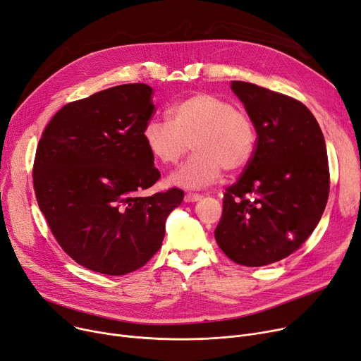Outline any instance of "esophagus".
Returning <instances> with one entry per match:
<instances>
[{
	"label": "esophagus",
	"mask_w": 361,
	"mask_h": 361,
	"mask_svg": "<svg viewBox=\"0 0 361 361\" xmlns=\"http://www.w3.org/2000/svg\"><path fill=\"white\" fill-rule=\"evenodd\" d=\"M202 197H203V196L199 195V193H187V195L184 196V200L190 203V202H197V200H200Z\"/></svg>",
	"instance_id": "1"
}]
</instances>
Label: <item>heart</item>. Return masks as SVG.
Returning a JSON list of instances; mask_svg holds the SVG:
<instances>
[{"instance_id": "obj_1", "label": "heart", "mask_w": 361, "mask_h": 361, "mask_svg": "<svg viewBox=\"0 0 361 361\" xmlns=\"http://www.w3.org/2000/svg\"><path fill=\"white\" fill-rule=\"evenodd\" d=\"M169 121L149 120L142 131L150 155L174 165L192 149L196 154L173 176V183L199 188L214 183L225 169L243 171L253 158L256 128L241 109L218 94L199 92L168 111Z\"/></svg>"}]
</instances>
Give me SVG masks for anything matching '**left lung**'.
<instances>
[{
    "label": "left lung",
    "mask_w": 361,
    "mask_h": 361,
    "mask_svg": "<svg viewBox=\"0 0 361 361\" xmlns=\"http://www.w3.org/2000/svg\"><path fill=\"white\" fill-rule=\"evenodd\" d=\"M231 87L257 137L252 161L224 193L215 240L233 262L264 267L298 250L319 224L329 196L326 146L302 102L247 82Z\"/></svg>",
    "instance_id": "1"
}]
</instances>
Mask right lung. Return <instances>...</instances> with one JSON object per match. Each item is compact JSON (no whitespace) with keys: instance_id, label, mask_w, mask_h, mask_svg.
<instances>
[{"instance_id":"1","label":"right lung","mask_w":361,"mask_h":361,"mask_svg":"<svg viewBox=\"0 0 361 361\" xmlns=\"http://www.w3.org/2000/svg\"><path fill=\"white\" fill-rule=\"evenodd\" d=\"M150 86H114L64 105L36 147L33 188L61 249L82 267L126 275L154 257L177 187L142 197L159 169L142 131L154 116Z\"/></svg>"}]
</instances>
